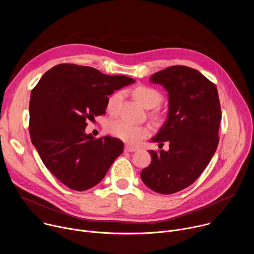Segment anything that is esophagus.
<instances>
[{
    "mask_svg": "<svg viewBox=\"0 0 254 254\" xmlns=\"http://www.w3.org/2000/svg\"><path fill=\"white\" fill-rule=\"evenodd\" d=\"M125 151L128 152V153H133V152H136L137 149L133 148V147H130V146H128V144H127V146H125Z\"/></svg>",
    "mask_w": 254,
    "mask_h": 254,
    "instance_id": "obj_1",
    "label": "esophagus"
}]
</instances>
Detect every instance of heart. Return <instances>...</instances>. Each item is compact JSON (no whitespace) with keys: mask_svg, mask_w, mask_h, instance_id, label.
<instances>
[{"mask_svg":"<svg viewBox=\"0 0 254 254\" xmlns=\"http://www.w3.org/2000/svg\"><path fill=\"white\" fill-rule=\"evenodd\" d=\"M131 93L135 100L143 107L153 108L158 106L162 100L163 96L159 90L149 85L139 84L132 88ZM122 94L121 92H115L107 98L106 108L107 111L114 114L116 113L118 105L120 103ZM155 120H159L160 117L157 114L153 115ZM107 130L114 136L127 142L130 144H138L142 139L149 136L150 127L147 126L132 125L125 120H114L107 125Z\"/></svg>","mask_w":254,"mask_h":254,"instance_id":"obj_1","label":"heart"}]
</instances>
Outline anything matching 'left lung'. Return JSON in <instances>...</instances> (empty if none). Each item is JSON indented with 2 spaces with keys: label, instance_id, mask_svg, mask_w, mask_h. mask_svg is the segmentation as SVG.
Masks as SVG:
<instances>
[{
  "label": "left lung",
  "instance_id": "8db88e82",
  "mask_svg": "<svg viewBox=\"0 0 254 254\" xmlns=\"http://www.w3.org/2000/svg\"><path fill=\"white\" fill-rule=\"evenodd\" d=\"M152 83L169 95V113L153 137L169 150L149 151L152 162L140 173L144 185L160 194L183 190L199 178L219 142L221 107L216 85L196 69L176 65L156 72Z\"/></svg>",
  "mask_w": 254,
  "mask_h": 254
}]
</instances>
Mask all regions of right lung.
<instances>
[{"label":"right lung","mask_w":254,"mask_h":254,"mask_svg":"<svg viewBox=\"0 0 254 254\" xmlns=\"http://www.w3.org/2000/svg\"><path fill=\"white\" fill-rule=\"evenodd\" d=\"M133 82L125 75L63 63L45 72L33 88L29 104L32 143L46 168L68 188H92L123 153L121 139L86 134V121L105 114L108 95Z\"/></svg>","instance_id":"add662e5"}]
</instances>
